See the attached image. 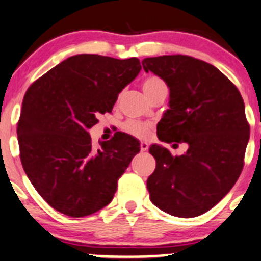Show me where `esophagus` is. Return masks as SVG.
Wrapping results in <instances>:
<instances>
[{
    "label": "esophagus",
    "instance_id": "esophagus-1",
    "mask_svg": "<svg viewBox=\"0 0 261 261\" xmlns=\"http://www.w3.org/2000/svg\"><path fill=\"white\" fill-rule=\"evenodd\" d=\"M148 149V143L147 142H141V150L142 152H146Z\"/></svg>",
    "mask_w": 261,
    "mask_h": 261
}]
</instances>
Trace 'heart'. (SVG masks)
<instances>
[{
	"instance_id": "1",
	"label": "heart",
	"mask_w": 261,
	"mask_h": 261,
	"mask_svg": "<svg viewBox=\"0 0 261 261\" xmlns=\"http://www.w3.org/2000/svg\"><path fill=\"white\" fill-rule=\"evenodd\" d=\"M163 85H166L165 82L158 76H148L142 83V88H143V91L146 93L147 96L149 94H152L155 89H158L160 87H163ZM122 128L124 132H127V133H129L134 137H138V138H146L150 130V125L148 123H143L134 119L127 120L123 124Z\"/></svg>"
}]
</instances>
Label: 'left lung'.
<instances>
[{
  "mask_svg": "<svg viewBox=\"0 0 261 261\" xmlns=\"http://www.w3.org/2000/svg\"><path fill=\"white\" fill-rule=\"evenodd\" d=\"M142 65L170 87L158 139L189 144L182 155L150 146L155 158L147 179L150 201L173 216H200L227 195L243 171L250 137L243 96L219 69L191 56L147 58Z\"/></svg>",
  "mask_w": 261,
  "mask_h": 261,
  "instance_id": "obj_1",
  "label": "left lung"
}]
</instances>
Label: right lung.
<instances>
[{
    "label": "right lung",
    "mask_w": 261,
    "mask_h": 261,
    "mask_svg": "<svg viewBox=\"0 0 261 261\" xmlns=\"http://www.w3.org/2000/svg\"><path fill=\"white\" fill-rule=\"evenodd\" d=\"M141 69L137 58L82 54L56 65L26 91L17 123L21 163L35 190L56 211L88 216L114 197L118 179L141 147L118 132L94 149L88 129L99 115L112 112Z\"/></svg>",
    "instance_id": "obj_1"
}]
</instances>
